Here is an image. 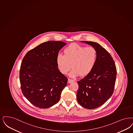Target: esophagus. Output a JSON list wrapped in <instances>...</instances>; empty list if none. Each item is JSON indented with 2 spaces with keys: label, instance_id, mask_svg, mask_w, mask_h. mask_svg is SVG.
<instances>
[{
  "label": "esophagus",
  "instance_id": "esophagus-1",
  "mask_svg": "<svg viewBox=\"0 0 133 133\" xmlns=\"http://www.w3.org/2000/svg\"><path fill=\"white\" fill-rule=\"evenodd\" d=\"M75 82L74 80H72V79H68V83H72V82Z\"/></svg>",
  "mask_w": 133,
  "mask_h": 133
}]
</instances>
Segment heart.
Listing matches in <instances>:
<instances>
[{"label": "heart", "mask_w": 133, "mask_h": 133, "mask_svg": "<svg viewBox=\"0 0 133 133\" xmlns=\"http://www.w3.org/2000/svg\"><path fill=\"white\" fill-rule=\"evenodd\" d=\"M64 55L59 54L56 62L59 72L67 74L73 68L70 73L72 77L81 75L85 76L90 74L96 65L97 53L94 47L86 48L76 43H72L65 48Z\"/></svg>", "instance_id": "obj_1"}]
</instances>
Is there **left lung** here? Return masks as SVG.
I'll return each mask as SVG.
<instances>
[{"label": "left lung", "mask_w": 133, "mask_h": 133, "mask_svg": "<svg viewBox=\"0 0 133 133\" xmlns=\"http://www.w3.org/2000/svg\"><path fill=\"white\" fill-rule=\"evenodd\" d=\"M82 42L96 49L97 59L90 73L78 81L77 98L84 108L95 109L103 105L112 95L116 78V67L111 55L98 43L89 41Z\"/></svg>", "instance_id": "1"}]
</instances>
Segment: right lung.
Wrapping results in <instances>:
<instances>
[{
	"label": "right lung",
	"mask_w": 133,
	"mask_h": 133,
	"mask_svg": "<svg viewBox=\"0 0 133 133\" xmlns=\"http://www.w3.org/2000/svg\"><path fill=\"white\" fill-rule=\"evenodd\" d=\"M66 43L50 41L38 45L24 56L20 69L22 93L34 105L48 108L58 102L68 79L57 68L56 60Z\"/></svg>",
	"instance_id": "add662e5"
}]
</instances>
